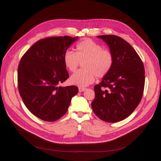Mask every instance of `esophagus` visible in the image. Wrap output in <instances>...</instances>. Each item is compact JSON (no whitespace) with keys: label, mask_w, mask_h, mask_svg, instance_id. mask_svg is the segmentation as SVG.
Segmentation results:
<instances>
[{"label":"esophagus","mask_w":161,"mask_h":161,"mask_svg":"<svg viewBox=\"0 0 161 161\" xmlns=\"http://www.w3.org/2000/svg\"><path fill=\"white\" fill-rule=\"evenodd\" d=\"M86 90V88H84V87H80L79 88V92H84V91H85Z\"/></svg>","instance_id":"esophagus-1"}]
</instances>
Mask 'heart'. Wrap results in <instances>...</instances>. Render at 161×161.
Masks as SVG:
<instances>
[{"mask_svg":"<svg viewBox=\"0 0 161 161\" xmlns=\"http://www.w3.org/2000/svg\"><path fill=\"white\" fill-rule=\"evenodd\" d=\"M66 68L70 72L77 70L82 63L83 70L74 73L70 82L80 87H85L94 82L96 77L102 78L109 73L113 66L114 58L112 52L94 41L85 40L76 46L75 53L66 51L63 57Z\"/></svg>","mask_w":161,"mask_h":161,"instance_id":"obj_1","label":"heart"}]
</instances>
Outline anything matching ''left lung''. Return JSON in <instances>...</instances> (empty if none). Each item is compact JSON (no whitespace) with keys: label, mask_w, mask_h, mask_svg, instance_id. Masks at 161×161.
<instances>
[{"label":"left lung","mask_w":161,"mask_h":161,"mask_svg":"<svg viewBox=\"0 0 161 161\" xmlns=\"http://www.w3.org/2000/svg\"><path fill=\"white\" fill-rule=\"evenodd\" d=\"M114 58L110 71L95 86L92 110L102 120L115 123L131 114L143 97L145 69L143 62L130 44L114 35L99 36Z\"/></svg>","instance_id":"left-lung-1"}]
</instances>
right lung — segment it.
Returning a JSON list of instances; mask_svg holds the SVG:
<instances>
[{"instance_id":"add662e5","label":"right lung","mask_w":161,"mask_h":161,"mask_svg":"<svg viewBox=\"0 0 161 161\" xmlns=\"http://www.w3.org/2000/svg\"><path fill=\"white\" fill-rule=\"evenodd\" d=\"M78 37H50L38 40L22 56L18 69V86L25 105L36 117L55 121L68 110L75 86L62 87L68 79L64 64L66 50Z\"/></svg>"}]
</instances>
